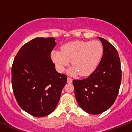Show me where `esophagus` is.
<instances>
[{
	"label": "esophagus",
	"instance_id": "obj_1",
	"mask_svg": "<svg viewBox=\"0 0 132 132\" xmlns=\"http://www.w3.org/2000/svg\"><path fill=\"white\" fill-rule=\"evenodd\" d=\"M67 81L68 83H71V82H72V79L71 78H70V77H67Z\"/></svg>",
	"mask_w": 132,
	"mask_h": 132
}]
</instances>
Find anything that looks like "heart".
I'll list each match as a JSON object with an SVG mask.
<instances>
[{
	"instance_id": "heart-1",
	"label": "heart",
	"mask_w": 132,
	"mask_h": 132,
	"mask_svg": "<svg viewBox=\"0 0 132 132\" xmlns=\"http://www.w3.org/2000/svg\"><path fill=\"white\" fill-rule=\"evenodd\" d=\"M103 51V46L98 40L73 41L64 44L61 51L53 50L51 58L59 72H63L71 61L72 67L69 69L68 74L86 76L95 70Z\"/></svg>"
}]
</instances>
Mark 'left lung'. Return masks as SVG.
Masks as SVG:
<instances>
[{
  "label": "left lung",
  "mask_w": 132,
  "mask_h": 132,
  "mask_svg": "<svg viewBox=\"0 0 132 132\" xmlns=\"http://www.w3.org/2000/svg\"><path fill=\"white\" fill-rule=\"evenodd\" d=\"M97 38L104 48L100 63L88 77L73 80L79 105L92 114L102 113L114 104L121 81V69L118 51L105 39Z\"/></svg>",
  "instance_id": "obj_1"
}]
</instances>
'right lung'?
<instances>
[{"mask_svg":"<svg viewBox=\"0 0 132 132\" xmlns=\"http://www.w3.org/2000/svg\"><path fill=\"white\" fill-rule=\"evenodd\" d=\"M53 37H37L21 47L12 66V86L18 105L35 117L54 111L67 77L56 72L51 52Z\"/></svg>","mask_w":132,"mask_h":132,"instance_id":"1","label":"right lung"}]
</instances>
